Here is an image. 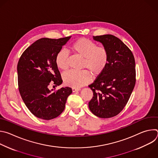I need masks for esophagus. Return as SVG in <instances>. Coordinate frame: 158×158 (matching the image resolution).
<instances>
[{
  "label": "esophagus",
  "instance_id": "1",
  "mask_svg": "<svg viewBox=\"0 0 158 158\" xmlns=\"http://www.w3.org/2000/svg\"><path fill=\"white\" fill-rule=\"evenodd\" d=\"M80 89H76V88H74V87H73L72 88V91H73V93H75V92H77V91H80Z\"/></svg>",
  "mask_w": 158,
  "mask_h": 158
}]
</instances>
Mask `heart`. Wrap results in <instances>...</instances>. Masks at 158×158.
I'll return each mask as SVG.
<instances>
[{"instance_id":"b5f03b06","label":"heart","mask_w":158,"mask_h":158,"mask_svg":"<svg viewBox=\"0 0 158 158\" xmlns=\"http://www.w3.org/2000/svg\"><path fill=\"white\" fill-rule=\"evenodd\" d=\"M70 48L74 54L84 58L82 68L87 69L93 76H99L106 68L109 52L106 48L97 46L94 42L86 38H81L76 40ZM55 62L59 69L66 71L68 69V54L65 50H60L56 56ZM88 72L83 70L65 73L62 76L63 81L67 86L79 88L91 81V74Z\"/></svg>"}]
</instances>
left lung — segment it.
I'll return each mask as SVG.
<instances>
[{
	"label": "left lung",
	"instance_id": "8db88e82",
	"mask_svg": "<svg viewBox=\"0 0 158 158\" xmlns=\"http://www.w3.org/2000/svg\"><path fill=\"white\" fill-rule=\"evenodd\" d=\"M109 52L104 72L89 87L93 97L89 109L101 118L118 115L124 109L136 84L135 60L131 51L119 38L110 34L93 36Z\"/></svg>",
	"mask_w": 158,
	"mask_h": 158
}]
</instances>
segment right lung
<instances>
[{"label": "right lung", "mask_w": 158, "mask_h": 158, "mask_svg": "<svg viewBox=\"0 0 158 158\" xmlns=\"http://www.w3.org/2000/svg\"><path fill=\"white\" fill-rule=\"evenodd\" d=\"M71 37L40 39L27 48L19 60V93L27 107L38 118L50 120L59 116L73 92L69 87L54 92L49 89L50 84L57 86L62 83L55 59Z\"/></svg>", "instance_id": "right-lung-1"}]
</instances>
